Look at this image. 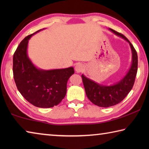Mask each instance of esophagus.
Listing matches in <instances>:
<instances>
[{
    "mask_svg": "<svg viewBox=\"0 0 149 149\" xmlns=\"http://www.w3.org/2000/svg\"><path fill=\"white\" fill-rule=\"evenodd\" d=\"M85 67L84 65H83L82 64H77L75 65V72H77V73H79L81 72H82L83 70H84Z\"/></svg>",
    "mask_w": 149,
    "mask_h": 149,
    "instance_id": "1",
    "label": "esophagus"
}]
</instances>
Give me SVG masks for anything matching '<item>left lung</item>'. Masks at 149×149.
<instances>
[{
	"mask_svg": "<svg viewBox=\"0 0 149 149\" xmlns=\"http://www.w3.org/2000/svg\"><path fill=\"white\" fill-rule=\"evenodd\" d=\"M118 37L125 39L130 43L132 52V63L129 71L119 82L110 86L100 85L81 75L86 95L90 101L100 107H110L120 103L124 99L133 88L137 72L138 57L137 51L124 35L112 29H109Z\"/></svg>",
	"mask_w": 149,
	"mask_h": 149,
	"instance_id": "left-lung-1",
	"label": "left lung"
}]
</instances>
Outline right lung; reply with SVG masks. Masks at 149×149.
<instances>
[{
    "label": "right lung",
    "mask_w": 149,
    "mask_h": 149,
    "mask_svg": "<svg viewBox=\"0 0 149 149\" xmlns=\"http://www.w3.org/2000/svg\"><path fill=\"white\" fill-rule=\"evenodd\" d=\"M22 40L13 56V75L17 89L27 101L39 108H51L62 101L66 94L67 81L74 74L73 67L44 70L33 64L27 53L29 39Z\"/></svg>",
    "instance_id": "obj_1"
}]
</instances>
